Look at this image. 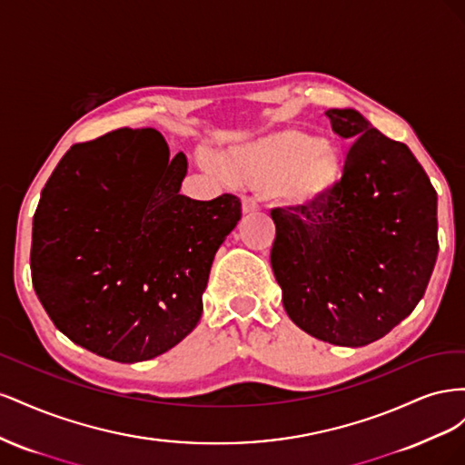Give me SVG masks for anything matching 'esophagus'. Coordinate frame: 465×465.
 Segmentation results:
<instances>
[{
	"instance_id": "obj_1",
	"label": "esophagus",
	"mask_w": 465,
	"mask_h": 465,
	"mask_svg": "<svg viewBox=\"0 0 465 465\" xmlns=\"http://www.w3.org/2000/svg\"><path fill=\"white\" fill-rule=\"evenodd\" d=\"M260 211V203L256 202V198H252V195H242V213H256Z\"/></svg>"
}]
</instances>
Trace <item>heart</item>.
I'll return each mask as SVG.
<instances>
[{"label":"heart","mask_w":465,"mask_h":465,"mask_svg":"<svg viewBox=\"0 0 465 465\" xmlns=\"http://www.w3.org/2000/svg\"><path fill=\"white\" fill-rule=\"evenodd\" d=\"M219 166L234 182L272 190L279 202L308 209L330 198L340 186L343 154L331 139L283 130L231 149Z\"/></svg>","instance_id":"obj_1"}]
</instances>
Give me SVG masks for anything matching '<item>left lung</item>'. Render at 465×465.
Wrapping results in <instances>:
<instances>
[{
	"label": "left lung",
	"mask_w": 465,
	"mask_h": 465,
	"mask_svg": "<svg viewBox=\"0 0 465 465\" xmlns=\"http://www.w3.org/2000/svg\"><path fill=\"white\" fill-rule=\"evenodd\" d=\"M351 139L340 186L308 209H272V267L289 318L316 340L362 347L413 312L439 256L436 192L405 143L353 108L326 112Z\"/></svg>",
	"instance_id": "8db88e82"
}]
</instances>
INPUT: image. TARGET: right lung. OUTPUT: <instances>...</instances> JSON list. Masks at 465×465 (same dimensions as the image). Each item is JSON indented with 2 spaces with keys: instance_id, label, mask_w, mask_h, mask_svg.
<instances>
[{
  "instance_id": "obj_1",
  "label": "right lung",
  "mask_w": 465,
  "mask_h": 465,
  "mask_svg": "<svg viewBox=\"0 0 465 465\" xmlns=\"http://www.w3.org/2000/svg\"><path fill=\"white\" fill-rule=\"evenodd\" d=\"M184 153L171 159L153 128H120L72 145L33 219L31 273L54 326L116 362L163 355L198 326L215 252L242 217L223 193H180Z\"/></svg>"
}]
</instances>
